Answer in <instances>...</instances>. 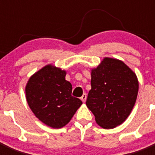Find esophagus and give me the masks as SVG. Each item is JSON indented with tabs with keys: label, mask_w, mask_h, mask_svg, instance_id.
<instances>
[{
	"label": "esophagus",
	"mask_w": 155,
	"mask_h": 155,
	"mask_svg": "<svg viewBox=\"0 0 155 155\" xmlns=\"http://www.w3.org/2000/svg\"><path fill=\"white\" fill-rule=\"evenodd\" d=\"M86 98H87V95H86L85 93H84V94H82V96L81 97V99L82 102H84L86 101Z\"/></svg>",
	"instance_id": "esophagus-1"
}]
</instances>
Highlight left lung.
<instances>
[{
  "label": "left lung",
  "instance_id": "8db88e82",
  "mask_svg": "<svg viewBox=\"0 0 155 155\" xmlns=\"http://www.w3.org/2000/svg\"><path fill=\"white\" fill-rule=\"evenodd\" d=\"M91 86L86 105L97 124L104 129L123 124L137 97L136 74L124 62L106 57L91 71Z\"/></svg>",
  "mask_w": 155,
  "mask_h": 155
}]
</instances>
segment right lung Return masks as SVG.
<instances>
[{
  "instance_id": "obj_1",
  "label": "right lung",
  "mask_w": 155,
  "mask_h": 155,
  "mask_svg": "<svg viewBox=\"0 0 155 155\" xmlns=\"http://www.w3.org/2000/svg\"><path fill=\"white\" fill-rule=\"evenodd\" d=\"M66 71L47 65L33 74L25 87L30 109L39 120L53 128L68 124L81 100L71 95L72 85L65 80Z\"/></svg>"
}]
</instances>
